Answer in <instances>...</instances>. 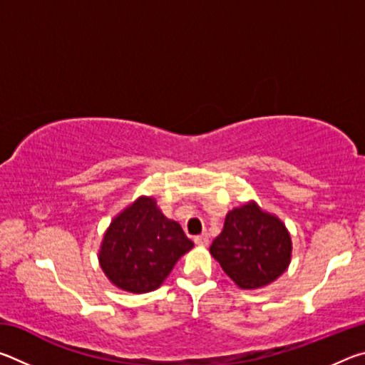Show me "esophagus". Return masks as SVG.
<instances>
[{"instance_id": "34e87169", "label": "esophagus", "mask_w": 365, "mask_h": 365, "mask_svg": "<svg viewBox=\"0 0 365 365\" xmlns=\"http://www.w3.org/2000/svg\"><path fill=\"white\" fill-rule=\"evenodd\" d=\"M195 243L197 246H207L209 245V235L207 233H201L195 237Z\"/></svg>"}]
</instances>
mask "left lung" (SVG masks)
Instances as JSON below:
<instances>
[{"instance_id": "1", "label": "left lung", "mask_w": 365, "mask_h": 365, "mask_svg": "<svg viewBox=\"0 0 365 365\" xmlns=\"http://www.w3.org/2000/svg\"><path fill=\"white\" fill-rule=\"evenodd\" d=\"M209 251L240 288L256 289L288 269L293 243L282 219L248 201L227 212Z\"/></svg>"}]
</instances>
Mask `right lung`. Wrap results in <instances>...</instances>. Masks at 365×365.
<instances>
[{"mask_svg":"<svg viewBox=\"0 0 365 365\" xmlns=\"http://www.w3.org/2000/svg\"><path fill=\"white\" fill-rule=\"evenodd\" d=\"M193 246L180 224L165 217L153 196H140L110 220L98 261L114 287L141 294L163 285Z\"/></svg>","mask_w":365,"mask_h":365,"instance_id":"right-lung-1","label":"right lung"}]
</instances>
